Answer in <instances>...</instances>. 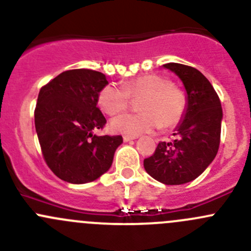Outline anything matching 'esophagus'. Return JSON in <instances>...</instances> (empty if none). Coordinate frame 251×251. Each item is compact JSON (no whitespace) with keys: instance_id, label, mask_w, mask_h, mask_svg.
Returning <instances> with one entry per match:
<instances>
[{"instance_id":"34e87169","label":"esophagus","mask_w":251,"mask_h":251,"mask_svg":"<svg viewBox=\"0 0 251 251\" xmlns=\"http://www.w3.org/2000/svg\"><path fill=\"white\" fill-rule=\"evenodd\" d=\"M123 138H124V141H125V142H128V141H131V140H136V138H137V136L125 135V136H123Z\"/></svg>"}]
</instances>
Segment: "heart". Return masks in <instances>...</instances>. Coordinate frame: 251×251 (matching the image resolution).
Segmentation results:
<instances>
[{
    "label": "heart",
    "mask_w": 251,
    "mask_h": 251,
    "mask_svg": "<svg viewBox=\"0 0 251 251\" xmlns=\"http://www.w3.org/2000/svg\"><path fill=\"white\" fill-rule=\"evenodd\" d=\"M142 97L137 102V113H126L111 120L114 132L138 136L158 126L173 127L183 116L186 97L171 85L169 78L156 74L142 75L123 86L109 83L100 90L98 104L108 115H115L130 104V97Z\"/></svg>",
    "instance_id": "heart-1"
}]
</instances>
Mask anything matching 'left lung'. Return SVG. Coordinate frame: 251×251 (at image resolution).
<instances>
[{
	"instance_id": "1",
	"label": "left lung",
	"mask_w": 251,
	"mask_h": 251,
	"mask_svg": "<svg viewBox=\"0 0 251 251\" xmlns=\"http://www.w3.org/2000/svg\"><path fill=\"white\" fill-rule=\"evenodd\" d=\"M163 67L175 73L183 83L186 110L175 128L174 140L159 142L143 165L161 183L183 184L203 174L216 156L221 136V102L210 81L196 68L178 63Z\"/></svg>"
}]
</instances>
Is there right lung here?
<instances>
[{"mask_svg": "<svg viewBox=\"0 0 251 251\" xmlns=\"http://www.w3.org/2000/svg\"><path fill=\"white\" fill-rule=\"evenodd\" d=\"M108 85L104 74L91 69L63 72L40 90L35 128L48 168L69 183L92 182L107 173L121 136H97L107 120L97 107Z\"/></svg>", "mask_w": 251, "mask_h": 251, "instance_id": "right-lung-1", "label": "right lung"}]
</instances>
